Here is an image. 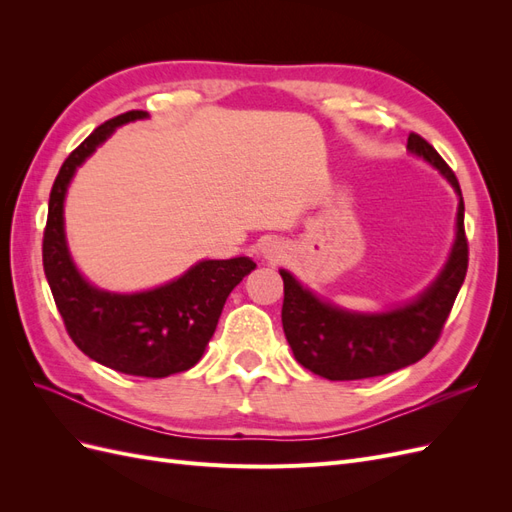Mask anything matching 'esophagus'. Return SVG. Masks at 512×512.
<instances>
[{"instance_id":"1","label":"esophagus","mask_w":512,"mask_h":512,"mask_svg":"<svg viewBox=\"0 0 512 512\" xmlns=\"http://www.w3.org/2000/svg\"><path fill=\"white\" fill-rule=\"evenodd\" d=\"M262 256H265L267 260H277L284 256V245L277 243V241H271V243H265V247H262Z\"/></svg>"}]
</instances>
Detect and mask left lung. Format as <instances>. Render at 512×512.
I'll use <instances>...</instances> for the list:
<instances>
[{"mask_svg":"<svg viewBox=\"0 0 512 512\" xmlns=\"http://www.w3.org/2000/svg\"><path fill=\"white\" fill-rule=\"evenodd\" d=\"M408 151L423 158L453 185L459 196L457 232L440 275L416 299L386 312H348L320 299L280 269L284 280L282 324L294 359L327 380H363L408 367L436 346L468 271V239L463 228L459 181L423 136H408Z\"/></svg>","mask_w":512,"mask_h":512,"instance_id":"8db88e82","label":"left lung"}]
</instances>
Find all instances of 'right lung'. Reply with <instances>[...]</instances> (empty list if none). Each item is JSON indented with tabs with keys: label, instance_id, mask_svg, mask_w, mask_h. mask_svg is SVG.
<instances>
[{
	"label": "right lung",
	"instance_id": "1",
	"mask_svg": "<svg viewBox=\"0 0 512 512\" xmlns=\"http://www.w3.org/2000/svg\"><path fill=\"white\" fill-rule=\"evenodd\" d=\"M147 117L145 111H128L108 119L66 158L49 198L42 262L66 331L89 359L128 376L166 378L200 361L228 294L256 262L247 256L200 260L177 280L132 294L100 290L76 269L64 228L68 185L76 168L119 126Z\"/></svg>",
	"mask_w": 512,
	"mask_h": 512
}]
</instances>
